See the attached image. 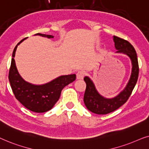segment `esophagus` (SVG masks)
<instances>
[{
    "instance_id": "34e87169",
    "label": "esophagus",
    "mask_w": 149,
    "mask_h": 149,
    "mask_svg": "<svg viewBox=\"0 0 149 149\" xmlns=\"http://www.w3.org/2000/svg\"><path fill=\"white\" fill-rule=\"evenodd\" d=\"M86 75V73L84 71H79L78 73H76V78L78 80H82L84 78V77Z\"/></svg>"
}]
</instances>
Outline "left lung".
Masks as SVG:
<instances>
[{"label":"left lung","instance_id":"left-lung-1","mask_svg":"<svg viewBox=\"0 0 149 149\" xmlns=\"http://www.w3.org/2000/svg\"><path fill=\"white\" fill-rule=\"evenodd\" d=\"M116 53H123L130 57L132 61V69L130 80L123 90L114 98L107 99L97 92L94 83L88 76L84 77L86 84L84 95V102L88 110L97 114H107L117 110L125 103L132 94L138 78V67L137 54L133 45L127 40L116 36L113 37Z\"/></svg>","mask_w":149,"mask_h":149}]
</instances>
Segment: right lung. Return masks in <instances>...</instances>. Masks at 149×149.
<instances>
[{"label":"right lung","instance_id":"1","mask_svg":"<svg viewBox=\"0 0 149 149\" xmlns=\"http://www.w3.org/2000/svg\"><path fill=\"white\" fill-rule=\"evenodd\" d=\"M35 35H40L49 39L54 37L52 35L41 33ZM26 39L19 41L13 49L9 73V82L15 98L25 108L35 112H45L53 108L58 102L63 88L76 80V74L61 76L41 85H35L26 82L19 74L14 60L17 45Z\"/></svg>","mask_w":149,"mask_h":149}]
</instances>
